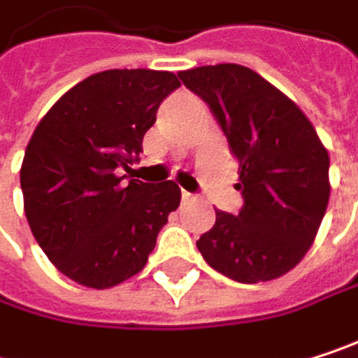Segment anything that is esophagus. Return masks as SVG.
<instances>
[{
  "mask_svg": "<svg viewBox=\"0 0 358 358\" xmlns=\"http://www.w3.org/2000/svg\"><path fill=\"white\" fill-rule=\"evenodd\" d=\"M182 201H194V194H192V192L182 190Z\"/></svg>",
  "mask_w": 358,
  "mask_h": 358,
  "instance_id": "1",
  "label": "esophagus"
}]
</instances>
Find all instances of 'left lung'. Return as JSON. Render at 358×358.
I'll use <instances>...</instances> for the list:
<instances>
[{
    "label": "left lung",
    "mask_w": 358,
    "mask_h": 358,
    "mask_svg": "<svg viewBox=\"0 0 358 358\" xmlns=\"http://www.w3.org/2000/svg\"><path fill=\"white\" fill-rule=\"evenodd\" d=\"M178 76L224 130L245 201L236 215L215 211V224L196 249L234 282L284 275L313 245L329 201V157L315 128L250 68L217 64Z\"/></svg>",
    "instance_id": "1"
}]
</instances>
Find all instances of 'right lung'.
Here are the masks:
<instances>
[{
    "label": "right lung",
    "instance_id": "1",
    "mask_svg": "<svg viewBox=\"0 0 358 358\" xmlns=\"http://www.w3.org/2000/svg\"><path fill=\"white\" fill-rule=\"evenodd\" d=\"M180 87L172 72L106 70L72 87L38 122L20 186L38 247L70 280L111 288L136 275L180 188L117 176L143 153L162 101Z\"/></svg>",
    "mask_w": 358,
    "mask_h": 358
}]
</instances>
